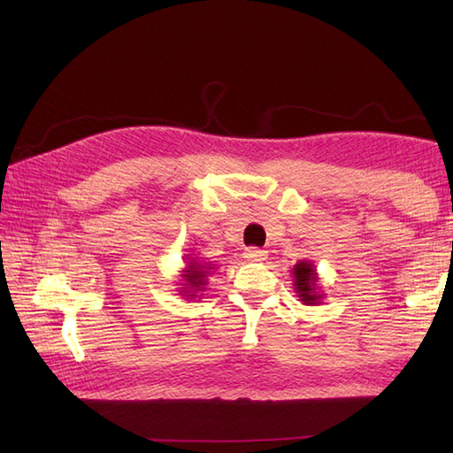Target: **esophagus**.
Listing matches in <instances>:
<instances>
[{
	"instance_id": "esophagus-1",
	"label": "esophagus",
	"mask_w": 453,
	"mask_h": 453,
	"mask_svg": "<svg viewBox=\"0 0 453 453\" xmlns=\"http://www.w3.org/2000/svg\"><path fill=\"white\" fill-rule=\"evenodd\" d=\"M243 257L248 258L250 263H263V260L266 258V251L257 250V248H250V250H245Z\"/></svg>"
}]
</instances>
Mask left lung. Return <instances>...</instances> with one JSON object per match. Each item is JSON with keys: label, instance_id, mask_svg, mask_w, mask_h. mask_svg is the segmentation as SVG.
<instances>
[{"label": "left lung", "instance_id": "1", "mask_svg": "<svg viewBox=\"0 0 453 453\" xmlns=\"http://www.w3.org/2000/svg\"><path fill=\"white\" fill-rule=\"evenodd\" d=\"M293 278H295L293 280L295 293L300 303H304L306 306L321 304L325 295L319 289V283H318L319 276L318 272H315L313 263H310V260H300V263H296L293 268Z\"/></svg>", "mask_w": 453, "mask_h": 453}]
</instances>
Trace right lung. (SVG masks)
<instances>
[{
    "label": "right lung",
    "instance_id": "right-lung-1",
    "mask_svg": "<svg viewBox=\"0 0 453 453\" xmlns=\"http://www.w3.org/2000/svg\"><path fill=\"white\" fill-rule=\"evenodd\" d=\"M185 263L187 266L181 270L180 295L187 300L200 298V293L205 291V285H208V276L215 272V265L203 263L195 257H187Z\"/></svg>",
    "mask_w": 453,
    "mask_h": 453
}]
</instances>
